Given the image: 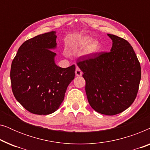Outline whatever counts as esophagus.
<instances>
[{
	"mask_svg": "<svg viewBox=\"0 0 150 150\" xmlns=\"http://www.w3.org/2000/svg\"><path fill=\"white\" fill-rule=\"evenodd\" d=\"M75 74L76 76H81L82 74H83V71H82L79 67H77L76 69Z\"/></svg>",
	"mask_w": 150,
	"mask_h": 150,
	"instance_id": "34e87169",
	"label": "esophagus"
}]
</instances>
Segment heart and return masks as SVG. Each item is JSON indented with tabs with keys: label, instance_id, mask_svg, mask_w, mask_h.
I'll list each match as a JSON object with an SVG mask.
<instances>
[{
	"label": "heart",
	"instance_id": "obj_1",
	"mask_svg": "<svg viewBox=\"0 0 150 150\" xmlns=\"http://www.w3.org/2000/svg\"><path fill=\"white\" fill-rule=\"evenodd\" d=\"M91 41V39L89 38H85L82 39V40L81 41V44L82 46H86V45L89 44L87 47V49H86V51H87V53H89V54L97 52L100 48L99 43L96 42V41H94V42H91L90 43Z\"/></svg>",
	"mask_w": 150,
	"mask_h": 150
}]
</instances>
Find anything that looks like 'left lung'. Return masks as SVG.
<instances>
[{"instance_id": "obj_1", "label": "left lung", "mask_w": 150, "mask_h": 150, "mask_svg": "<svg viewBox=\"0 0 150 150\" xmlns=\"http://www.w3.org/2000/svg\"><path fill=\"white\" fill-rule=\"evenodd\" d=\"M112 41L110 52H100L77 61L83 72L85 91L92 108L115 115L127 109L138 93L141 69L128 41L108 34Z\"/></svg>"}]
</instances>
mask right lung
I'll list each match as a JSON object with an SVG mask.
<instances>
[{"label": "right lung", "mask_w": 150, "mask_h": 150, "mask_svg": "<svg viewBox=\"0 0 150 150\" xmlns=\"http://www.w3.org/2000/svg\"><path fill=\"white\" fill-rule=\"evenodd\" d=\"M56 32L26 40L11 63L10 78L16 99L30 112L48 115L58 109L69 83L75 76V65L61 68L54 63Z\"/></svg>", "instance_id": "1"}]
</instances>
